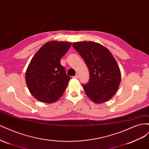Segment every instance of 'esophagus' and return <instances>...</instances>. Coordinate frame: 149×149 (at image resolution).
Listing matches in <instances>:
<instances>
[{
    "instance_id": "esophagus-1",
    "label": "esophagus",
    "mask_w": 149,
    "mask_h": 149,
    "mask_svg": "<svg viewBox=\"0 0 149 149\" xmlns=\"http://www.w3.org/2000/svg\"><path fill=\"white\" fill-rule=\"evenodd\" d=\"M73 78H75V79H78L79 78V76L78 74H76L74 76H73Z\"/></svg>"
}]
</instances>
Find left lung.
I'll return each instance as SVG.
<instances>
[{
	"instance_id": "left-lung-1",
	"label": "left lung",
	"mask_w": 149,
	"mask_h": 149,
	"mask_svg": "<svg viewBox=\"0 0 149 149\" xmlns=\"http://www.w3.org/2000/svg\"><path fill=\"white\" fill-rule=\"evenodd\" d=\"M73 47L84 59L90 78L83 87L93 102L102 104L109 101L118 91L121 81L119 66L110 51L94 42H78Z\"/></svg>"
}]
</instances>
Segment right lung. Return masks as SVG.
Instances as JSON below:
<instances>
[{"mask_svg":"<svg viewBox=\"0 0 149 149\" xmlns=\"http://www.w3.org/2000/svg\"><path fill=\"white\" fill-rule=\"evenodd\" d=\"M71 43L51 41L40 48L26 68L25 81L30 93L40 102L53 103L62 96L70 77L60 64Z\"/></svg>","mask_w":149,"mask_h":149,"instance_id":"add662e5","label":"right lung"}]
</instances>
